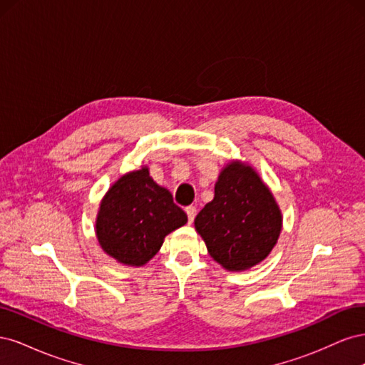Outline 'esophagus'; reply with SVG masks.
<instances>
[{
	"label": "esophagus",
	"instance_id": "obj_1",
	"mask_svg": "<svg viewBox=\"0 0 365 365\" xmlns=\"http://www.w3.org/2000/svg\"><path fill=\"white\" fill-rule=\"evenodd\" d=\"M185 213H187V217H189V222L192 224L195 216H196V207H193V205L185 207Z\"/></svg>",
	"mask_w": 365,
	"mask_h": 365
}]
</instances>
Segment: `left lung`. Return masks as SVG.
<instances>
[{
    "mask_svg": "<svg viewBox=\"0 0 365 365\" xmlns=\"http://www.w3.org/2000/svg\"><path fill=\"white\" fill-rule=\"evenodd\" d=\"M195 228L213 260L228 271H245L277 244L282 212L259 173L231 161L219 173L213 201L197 213Z\"/></svg>",
    "mask_w": 365,
    "mask_h": 365,
    "instance_id": "left-lung-1",
    "label": "left lung"
}]
</instances>
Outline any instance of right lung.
<instances>
[{
	"mask_svg": "<svg viewBox=\"0 0 365 365\" xmlns=\"http://www.w3.org/2000/svg\"><path fill=\"white\" fill-rule=\"evenodd\" d=\"M185 222L184 210L145 165L109 187L97 213L96 235L108 256L128 267H143L160 251L164 237Z\"/></svg>",
	"mask_w": 365,
	"mask_h": 365,
	"instance_id": "obj_1",
	"label": "right lung"
}]
</instances>
